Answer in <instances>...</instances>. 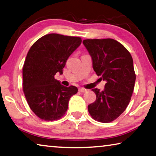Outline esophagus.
<instances>
[{
  "mask_svg": "<svg viewBox=\"0 0 156 156\" xmlns=\"http://www.w3.org/2000/svg\"><path fill=\"white\" fill-rule=\"evenodd\" d=\"M79 91H80V93H84V92L87 91V90H86V89H85V88H79Z\"/></svg>",
  "mask_w": 156,
  "mask_h": 156,
  "instance_id": "obj_1",
  "label": "esophagus"
}]
</instances>
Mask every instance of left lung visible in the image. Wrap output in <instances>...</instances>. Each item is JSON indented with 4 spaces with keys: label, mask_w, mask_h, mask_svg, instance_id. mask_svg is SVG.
I'll list each match as a JSON object with an SVG mask.
<instances>
[{
    "label": "left lung",
    "mask_w": 156,
    "mask_h": 156,
    "mask_svg": "<svg viewBox=\"0 0 156 156\" xmlns=\"http://www.w3.org/2000/svg\"><path fill=\"white\" fill-rule=\"evenodd\" d=\"M83 43L97 75L106 81L104 90H92L97 98L88 105V112L95 120L108 123L123 113L131 100L136 78L133 61L126 48L113 39H85Z\"/></svg>",
    "instance_id": "1"
}]
</instances>
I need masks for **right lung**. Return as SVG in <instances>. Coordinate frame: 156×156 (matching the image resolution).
I'll return each instance as SVG.
<instances>
[{"mask_svg":"<svg viewBox=\"0 0 156 156\" xmlns=\"http://www.w3.org/2000/svg\"><path fill=\"white\" fill-rule=\"evenodd\" d=\"M81 43L80 37L49 34L38 39L28 51L23 67V88L30 108L40 119L61 118L70 98L77 93V88L61 85L55 75L63 74L68 57Z\"/></svg>","mask_w":156,"mask_h":156,"instance_id":"1","label":"right lung"}]
</instances>
